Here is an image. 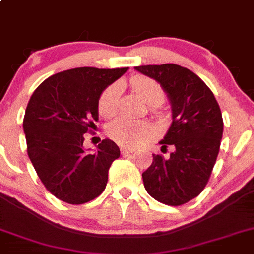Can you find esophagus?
Wrapping results in <instances>:
<instances>
[{
    "label": "esophagus",
    "mask_w": 254,
    "mask_h": 254,
    "mask_svg": "<svg viewBox=\"0 0 254 254\" xmlns=\"http://www.w3.org/2000/svg\"><path fill=\"white\" fill-rule=\"evenodd\" d=\"M120 151H122L123 154L132 153V152H135V148H130V147H125V146H122V147H120Z\"/></svg>",
    "instance_id": "34e87169"
}]
</instances>
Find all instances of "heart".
I'll use <instances>...</instances> for the list:
<instances>
[{"label": "heart", "mask_w": 254, "mask_h": 254, "mask_svg": "<svg viewBox=\"0 0 254 254\" xmlns=\"http://www.w3.org/2000/svg\"><path fill=\"white\" fill-rule=\"evenodd\" d=\"M132 89L148 105L156 106L164 100V90L156 80L147 76H135L130 80ZM120 97L119 84H111L103 90L98 98V113L103 118H111L118 112ZM109 137L123 146L141 145L156 135L157 129L148 120L130 119L120 117L107 127Z\"/></svg>", "instance_id": "heart-1"}]
</instances>
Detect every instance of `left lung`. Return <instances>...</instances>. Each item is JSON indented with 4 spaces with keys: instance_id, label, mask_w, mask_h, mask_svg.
Returning a JSON list of instances; mask_svg holds the SVG:
<instances>
[{
    "instance_id": "obj_1",
    "label": "left lung",
    "mask_w": 254,
    "mask_h": 254,
    "mask_svg": "<svg viewBox=\"0 0 254 254\" xmlns=\"http://www.w3.org/2000/svg\"><path fill=\"white\" fill-rule=\"evenodd\" d=\"M135 69L154 79L172 105L173 122L161 141L162 151H174L165 159L153 154L142 173L149 196L161 203L181 205L198 196L207 185L223 137V117L214 95L193 71L178 64L140 65Z\"/></svg>"
}]
</instances>
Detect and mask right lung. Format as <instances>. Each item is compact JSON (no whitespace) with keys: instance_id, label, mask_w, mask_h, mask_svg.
<instances>
[{"instance_id":"1","label":"right lung","mask_w":254,"mask_h":254,"mask_svg":"<svg viewBox=\"0 0 254 254\" xmlns=\"http://www.w3.org/2000/svg\"><path fill=\"white\" fill-rule=\"evenodd\" d=\"M127 69H69L41 82L30 97L23 122L28 156L45 188L61 201L86 203L106 189L119 147L105 138L95 152H86L84 134L98 120L101 93Z\"/></svg>"}]
</instances>
